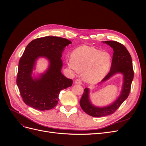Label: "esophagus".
<instances>
[{"label":"esophagus","mask_w":146,"mask_h":146,"mask_svg":"<svg viewBox=\"0 0 146 146\" xmlns=\"http://www.w3.org/2000/svg\"><path fill=\"white\" fill-rule=\"evenodd\" d=\"M75 83H76V84H78V85H82V80H80V79L78 78V79H77V80H76V81H75Z\"/></svg>","instance_id":"1"}]
</instances>
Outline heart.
<instances>
[{"instance_id": "b5f03b06", "label": "heart", "mask_w": 146, "mask_h": 146, "mask_svg": "<svg viewBox=\"0 0 146 146\" xmlns=\"http://www.w3.org/2000/svg\"><path fill=\"white\" fill-rule=\"evenodd\" d=\"M68 68L75 72H83L84 80L97 83L103 79L111 64V56L107 52L95 47L82 46L75 49L67 61Z\"/></svg>"}]
</instances>
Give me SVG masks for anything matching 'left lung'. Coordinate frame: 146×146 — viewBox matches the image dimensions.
<instances>
[{
  "mask_svg": "<svg viewBox=\"0 0 146 146\" xmlns=\"http://www.w3.org/2000/svg\"><path fill=\"white\" fill-rule=\"evenodd\" d=\"M104 42L113 48L114 52L111 69L100 83L107 80L114 75L121 73L123 75V85L121 94L117 99L111 105L104 107H98L92 105L90 100L89 89L85 88L84 90L80 101V107L86 113L93 117L105 116L115 112L129 96L134 76L131 57L126 47L122 44L114 41H106Z\"/></svg>",
  "mask_w": 146,
  "mask_h": 146,
  "instance_id": "left-lung-1",
  "label": "left lung"
}]
</instances>
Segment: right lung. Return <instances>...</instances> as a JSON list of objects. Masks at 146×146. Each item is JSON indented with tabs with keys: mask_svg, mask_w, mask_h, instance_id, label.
<instances>
[{
	"mask_svg": "<svg viewBox=\"0 0 146 146\" xmlns=\"http://www.w3.org/2000/svg\"><path fill=\"white\" fill-rule=\"evenodd\" d=\"M72 43L57 36L39 38L31 41L19 62L16 83L25 104L40 111L54 108L58 102L60 92L71 86L72 80L61 72V55L64 47ZM44 57L50 62L46 71L38 78L32 77L36 61Z\"/></svg>",
	"mask_w": 146,
	"mask_h": 146,
	"instance_id": "1",
	"label": "right lung"
}]
</instances>
